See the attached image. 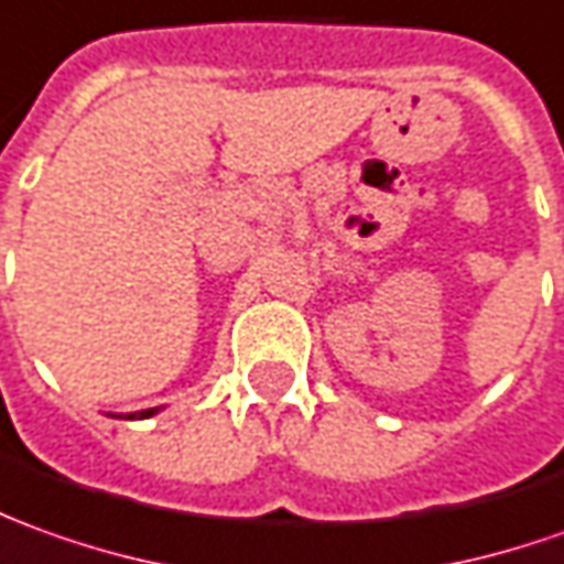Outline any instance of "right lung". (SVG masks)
<instances>
[{
    "instance_id": "add662e5",
    "label": "right lung",
    "mask_w": 564,
    "mask_h": 564,
    "mask_svg": "<svg viewBox=\"0 0 564 564\" xmlns=\"http://www.w3.org/2000/svg\"><path fill=\"white\" fill-rule=\"evenodd\" d=\"M151 413H153V411H141V416H151Z\"/></svg>"
}]
</instances>
